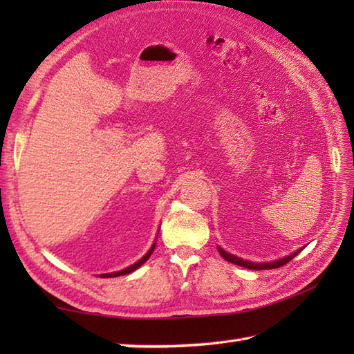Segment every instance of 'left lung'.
Instances as JSON below:
<instances>
[{
    "label": "left lung",
    "mask_w": 354,
    "mask_h": 354,
    "mask_svg": "<svg viewBox=\"0 0 354 354\" xmlns=\"http://www.w3.org/2000/svg\"><path fill=\"white\" fill-rule=\"evenodd\" d=\"M217 250H219L221 255H222V257H223L225 260H227V261L234 263V265H239V266H243V268H246V269H255V270H261V269H275V268L284 266L286 263H289L293 257H295L297 254L301 252V250H298L297 252H293L292 255H288V257L280 259V260H277V261H269V263H251V261H246V260L239 259V257H236V255H231V254H228V252H225V251L222 250V248H217Z\"/></svg>",
    "instance_id": "8db88e82"
}]
</instances>
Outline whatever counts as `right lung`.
<instances>
[{"label":"right lung","instance_id":"right-lung-1","mask_svg":"<svg viewBox=\"0 0 354 354\" xmlns=\"http://www.w3.org/2000/svg\"><path fill=\"white\" fill-rule=\"evenodd\" d=\"M153 250H155V243H153V246L150 248V251L145 255V257H142L141 260H138L137 263H135V265H132V266H129V268H126V269H123V270H120V272H112V274H103L102 277H118V275H124V274H129V272H132V270H135V269H138L142 263H145L149 257H150V254L153 252Z\"/></svg>","mask_w":354,"mask_h":354}]
</instances>
